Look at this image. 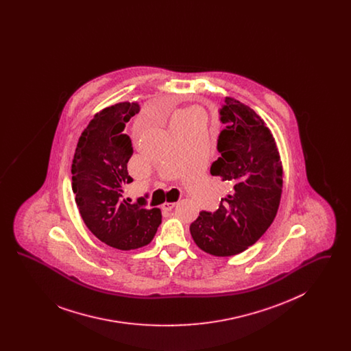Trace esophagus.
<instances>
[{"mask_svg":"<svg viewBox=\"0 0 351 351\" xmlns=\"http://www.w3.org/2000/svg\"><path fill=\"white\" fill-rule=\"evenodd\" d=\"M176 204L175 202H165L163 205H162V209L165 210V212H169V210H172L173 209V206H175Z\"/></svg>","mask_w":351,"mask_h":351,"instance_id":"obj_1","label":"esophagus"}]
</instances>
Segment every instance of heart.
<instances>
[{"label": "heart", "mask_w": 351, "mask_h": 351, "mask_svg": "<svg viewBox=\"0 0 351 351\" xmlns=\"http://www.w3.org/2000/svg\"><path fill=\"white\" fill-rule=\"evenodd\" d=\"M199 114H200V110L197 108H188V109H185V110L180 113L179 118L197 117Z\"/></svg>", "instance_id": "b5f03b06"}]
</instances>
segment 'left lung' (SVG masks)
Masks as SVG:
<instances>
[{
    "instance_id": "obj_1",
    "label": "left lung",
    "mask_w": 351,
    "mask_h": 351,
    "mask_svg": "<svg viewBox=\"0 0 351 351\" xmlns=\"http://www.w3.org/2000/svg\"><path fill=\"white\" fill-rule=\"evenodd\" d=\"M225 129L218 135L221 156L210 173L232 186L215 213L200 212L189 226L201 250L232 256L252 246L278 213L283 167L275 138L247 105L226 97L219 109Z\"/></svg>"
}]
</instances>
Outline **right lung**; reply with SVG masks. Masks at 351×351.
I'll list each match as a JSON object with an SVG mask.
<instances>
[{
    "label": "right lung",
    "instance_id": "obj_1",
    "mask_svg": "<svg viewBox=\"0 0 351 351\" xmlns=\"http://www.w3.org/2000/svg\"><path fill=\"white\" fill-rule=\"evenodd\" d=\"M138 112V102H118L96 113L79 138L71 169L84 223L101 242L123 251L149 245L162 222L159 208L122 197L123 186L133 182L128 172L133 146L123 130Z\"/></svg>",
    "mask_w": 351,
    "mask_h": 351
}]
</instances>
